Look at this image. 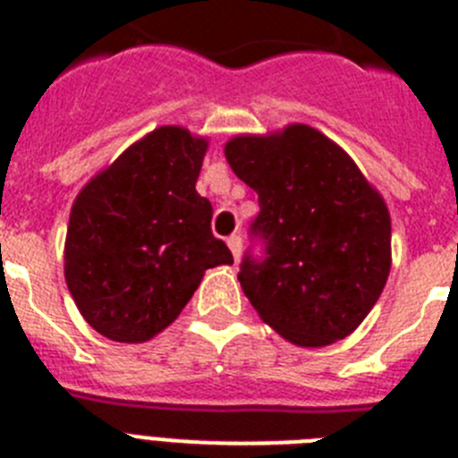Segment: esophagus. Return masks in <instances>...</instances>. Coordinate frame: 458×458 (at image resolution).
Segmentation results:
<instances>
[{
  "label": "esophagus",
  "instance_id": "obj_1",
  "mask_svg": "<svg viewBox=\"0 0 458 458\" xmlns=\"http://www.w3.org/2000/svg\"><path fill=\"white\" fill-rule=\"evenodd\" d=\"M226 245H229V250H232L233 259H238V257H241L242 241H241V236H238V233H233V236H229V238H226Z\"/></svg>",
  "mask_w": 458,
  "mask_h": 458
}]
</instances>
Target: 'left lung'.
<instances>
[{
    "label": "left lung",
    "mask_w": 458,
    "mask_h": 458,
    "mask_svg": "<svg viewBox=\"0 0 458 458\" xmlns=\"http://www.w3.org/2000/svg\"><path fill=\"white\" fill-rule=\"evenodd\" d=\"M225 156L259 194L252 232L266 257L242 259L238 282L261 321L305 349L349 337L390 275L386 199L349 153L305 123L236 135Z\"/></svg>",
    "instance_id": "obj_1"
}]
</instances>
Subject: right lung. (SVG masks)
I'll return each instance as SVG.
<instances>
[{
	"instance_id": "1",
	"label": "right lung",
	"mask_w": 458,
	"mask_h": 458,
	"mask_svg": "<svg viewBox=\"0 0 458 458\" xmlns=\"http://www.w3.org/2000/svg\"><path fill=\"white\" fill-rule=\"evenodd\" d=\"M208 140L160 125L98 172L72 201L64 275L84 321L141 344L179 317L208 268L233 264L197 192Z\"/></svg>"
}]
</instances>
